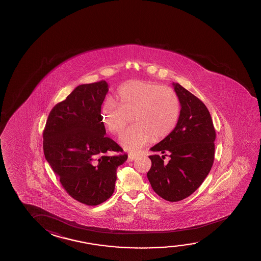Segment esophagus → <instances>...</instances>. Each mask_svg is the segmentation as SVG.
<instances>
[{
    "label": "esophagus",
    "mask_w": 261,
    "mask_h": 261,
    "mask_svg": "<svg viewBox=\"0 0 261 261\" xmlns=\"http://www.w3.org/2000/svg\"><path fill=\"white\" fill-rule=\"evenodd\" d=\"M138 158V155L136 154H128V161H133L134 160H136Z\"/></svg>",
    "instance_id": "34e87169"
}]
</instances>
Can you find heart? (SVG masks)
<instances>
[{"label": "heart", "instance_id": "b5f03b06", "mask_svg": "<svg viewBox=\"0 0 261 261\" xmlns=\"http://www.w3.org/2000/svg\"><path fill=\"white\" fill-rule=\"evenodd\" d=\"M115 101H107L101 118L105 128L113 134L121 133L133 115L134 125L125 129L119 138L127 150L142 148L152 140H163L178 123L181 101L171 87L156 83L133 80L118 89Z\"/></svg>", "mask_w": 261, "mask_h": 261}]
</instances>
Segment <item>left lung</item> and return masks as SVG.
Segmentation results:
<instances>
[{"mask_svg": "<svg viewBox=\"0 0 261 261\" xmlns=\"http://www.w3.org/2000/svg\"><path fill=\"white\" fill-rule=\"evenodd\" d=\"M174 89L181 101V115L173 133L153 146L147 174L153 190L169 202L192 195L205 179L214 160V123L206 106L177 83ZM170 161L163 162L165 156Z\"/></svg>", "mask_w": 261, "mask_h": 261, "instance_id": "left-lung-1", "label": "left lung"}]
</instances>
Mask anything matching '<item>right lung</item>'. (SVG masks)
<instances>
[{
  "mask_svg": "<svg viewBox=\"0 0 261 261\" xmlns=\"http://www.w3.org/2000/svg\"><path fill=\"white\" fill-rule=\"evenodd\" d=\"M101 80L78 86L55 105L43 130V150L68 195L86 205H98L114 192L117 167L128 159L114 140L105 136L101 107L108 93Z\"/></svg>",
  "mask_w": 261,
  "mask_h": 261,
  "instance_id": "right-lung-1",
  "label": "right lung"
}]
</instances>
